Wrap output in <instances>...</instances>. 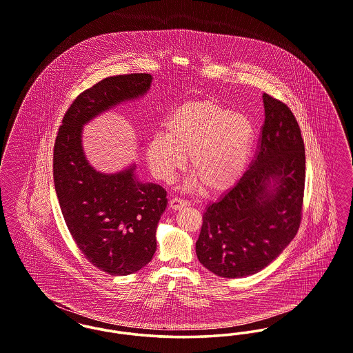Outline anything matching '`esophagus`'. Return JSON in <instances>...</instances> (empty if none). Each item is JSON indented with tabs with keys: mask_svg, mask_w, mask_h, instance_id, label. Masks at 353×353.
Segmentation results:
<instances>
[{
	"mask_svg": "<svg viewBox=\"0 0 353 353\" xmlns=\"http://www.w3.org/2000/svg\"><path fill=\"white\" fill-rule=\"evenodd\" d=\"M187 205H188V201L181 199V198H172L169 203L170 210H172V211H181Z\"/></svg>",
	"mask_w": 353,
	"mask_h": 353,
	"instance_id": "1",
	"label": "esophagus"
}]
</instances>
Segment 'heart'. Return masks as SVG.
<instances>
[{
	"mask_svg": "<svg viewBox=\"0 0 353 353\" xmlns=\"http://www.w3.org/2000/svg\"><path fill=\"white\" fill-rule=\"evenodd\" d=\"M163 128L165 134H154L145 149L158 179L170 181L183 169L185 155L191 170L184 182L187 191L204 185L207 192H221L244 174L254 137L244 113L210 99L188 100L171 110Z\"/></svg>",
	"mask_w": 353,
	"mask_h": 353,
	"instance_id": "b5f03b06",
	"label": "heart"
}]
</instances>
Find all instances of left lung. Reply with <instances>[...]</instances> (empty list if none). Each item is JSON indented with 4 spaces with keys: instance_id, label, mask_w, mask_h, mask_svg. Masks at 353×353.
Masks as SVG:
<instances>
[{
    "instance_id": "1",
    "label": "left lung",
    "mask_w": 353,
    "mask_h": 353,
    "mask_svg": "<svg viewBox=\"0 0 353 353\" xmlns=\"http://www.w3.org/2000/svg\"><path fill=\"white\" fill-rule=\"evenodd\" d=\"M265 121L256 159L243 178L203 214L200 263L214 274L241 278L261 272L296 234L306 157L292 110L263 93Z\"/></svg>"
}]
</instances>
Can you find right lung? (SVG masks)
Instances as JSON below:
<instances>
[{
    "mask_svg": "<svg viewBox=\"0 0 353 353\" xmlns=\"http://www.w3.org/2000/svg\"><path fill=\"white\" fill-rule=\"evenodd\" d=\"M149 74L110 77L80 93L65 112L54 148V184L61 214L77 248L110 276H128L153 259L166 191L142 182L136 165L101 172L83 149V126L150 90Z\"/></svg>",
    "mask_w": 353,
    "mask_h": 353,
    "instance_id": "obj_1",
    "label": "right lung"
}]
</instances>
